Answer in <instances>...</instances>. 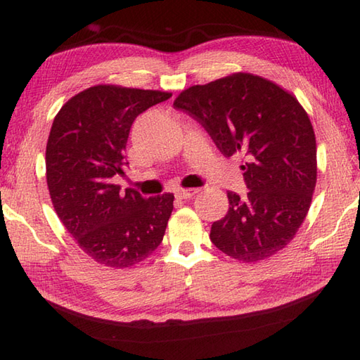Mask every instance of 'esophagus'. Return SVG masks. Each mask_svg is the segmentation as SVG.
<instances>
[{
  "label": "esophagus",
  "instance_id": "obj_1",
  "mask_svg": "<svg viewBox=\"0 0 360 360\" xmlns=\"http://www.w3.org/2000/svg\"><path fill=\"white\" fill-rule=\"evenodd\" d=\"M198 193L196 188H178L174 192V196L178 198V200H187V198H192Z\"/></svg>",
  "mask_w": 360,
  "mask_h": 360
}]
</instances>
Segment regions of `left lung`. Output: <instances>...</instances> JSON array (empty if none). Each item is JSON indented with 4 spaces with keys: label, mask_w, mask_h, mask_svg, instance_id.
Here are the masks:
<instances>
[{
    "label": "left lung",
    "mask_w": 360,
    "mask_h": 360,
    "mask_svg": "<svg viewBox=\"0 0 360 360\" xmlns=\"http://www.w3.org/2000/svg\"><path fill=\"white\" fill-rule=\"evenodd\" d=\"M200 122L226 158L243 156L246 198L227 192L215 246L243 263L277 254L307 218L317 181L311 120L297 98L259 75L238 72L195 85L173 103Z\"/></svg>",
    "instance_id": "left-lung-1"
}]
</instances>
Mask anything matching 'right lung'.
<instances>
[{"label": "right lung", "instance_id": "obj_1", "mask_svg": "<svg viewBox=\"0 0 360 360\" xmlns=\"http://www.w3.org/2000/svg\"><path fill=\"white\" fill-rule=\"evenodd\" d=\"M170 93L116 85L91 86L68 101L46 145V181L57 215L94 262L124 269L162 243L173 193L143 198L112 184L124 174L134 119Z\"/></svg>", "mask_w": 360, "mask_h": 360}]
</instances>
